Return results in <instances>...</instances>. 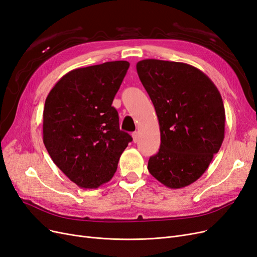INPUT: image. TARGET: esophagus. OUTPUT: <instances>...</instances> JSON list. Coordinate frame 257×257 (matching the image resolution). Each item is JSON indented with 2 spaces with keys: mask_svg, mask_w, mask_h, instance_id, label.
<instances>
[{
  "mask_svg": "<svg viewBox=\"0 0 257 257\" xmlns=\"http://www.w3.org/2000/svg\"><path fill=\"white\" fill-rule=\"evenodd\" d=\"M132 136H133V141H134V143H137L138 139H139V134H138V132H134V133H133Z\"/></svg>",
  "mask_w": 257,
  "mask_h": 257,
  "instance_id": "34e87169",
  "label": "esophagus"
}]
</instances>
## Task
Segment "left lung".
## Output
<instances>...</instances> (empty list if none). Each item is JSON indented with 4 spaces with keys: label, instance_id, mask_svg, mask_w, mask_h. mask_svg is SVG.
I'll use <instances>...</instances> for the list:
<instances>
[{
    "label": "left lung",
    "instance_id": "1",
    "mask_svg": "<svg viewBox=\"0 0 257 257\" xmlns=\"http://www.w3.org/2000/svg\"><path fill=\"white\" fill-rule=\"evenodd\" d=\"M136 69L161 130V148L148 170L167 187H186L206 171L223 143L222 98L211 79L188 64L144 59Z\"/></svg>",
    "mask_w": 257,
    "mask_h": 257
}]
</instances>
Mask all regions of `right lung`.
<instances>
[{
    "instance_id": "right-lung-1",
    "label": "right lung",
    "mask_w": 257,
    "mask_h": 257,
    "mask_svg": "<svg viewBox=\"0 0 257 257\" xmlns=\"http://www.w3.org/2000/svg\"><path fill=\"white\" fill-rule=\"evenodd\" d=\"M130 63L107 61L77 68L52 88L43 108L42 135L52 161L78 187L111 180L133 138L120 131L111 104Z\"/></svg>"
}]
</instances>
